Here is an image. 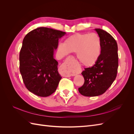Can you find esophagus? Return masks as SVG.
Masks as SVG:
<instances>
[{
	"label": "esophagus",
	"mask_w": 134,
	"mask_h": 134,
	"mask_svg": "<svg viewBox=\"0 0 134 134\" xmlns=\"http://www.w3.org/2000/svg\"><path fill=\"white\" fill-rule=\"evenodd\" d=\"M72 68V60L69 59L67 62L63 64L60 67L59 72L61 75L64 77H70L71 76L74 75L71 72Z\"/></svg>",
	"instance_id": "1"
}]
</instances>
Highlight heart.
I'll list each match as a JSON object with an SVG mask.
<instances>
[{"label":"heart","mask_w":134,"mask_h":134,"mask_svg":"<svg viewBox=\"0 0 134 134\" xmlns=\"http://www.w3.org/2000/svg\"><path fill=\"white\" fill-rule=\"evenodd\" d=\"M101 42L96 34H76L60 44L57 49L59 56L63 58L69 52L76 53L79 62L86 66L95 64L100 55ZM74 73V71H71Z\"/></svg>","instance_id":"heart-1"}]
</instances>
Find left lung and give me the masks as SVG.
Returning <instances> with one entry per match:
<instances>
[{"label":"left lung","mask_w":134,"mask_h":134,"mask_svg":"<svg viewBox=\"0 0 134 134\" xmlns=\"http://www.w3.org/2000/svg\"><path fill=\"white\" fill-rule=\"evenodd\" d=\"M95 30L100 40V55L94 65L85 68L82 71L84 83L78 88L80 94L87 97L103 94L115 80L119 66L116 40L106 31L100 28Z\"/></svg>","instance_id":"1"}]
</instances>
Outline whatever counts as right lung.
Listing matches in <instances>:
<instances>
[{
    "mask_svg": "<svg viewBox=\"0 0 134 134\" xmlns=\"http://www.w3.org/2000/svg\"><path fill=\"white\" fill-rule=\"evenodd\" d=\"M66 32L39 27L28 33L19 54V70L27 90L40 97L55 92L62 76L54 58L59 39Z\"/></svg>",
    "mask_w": 134,
    "mask_h": 134,
    "instance_id": "add662e5",
    "label": "right lung"
}]
</instances>
